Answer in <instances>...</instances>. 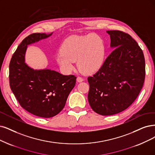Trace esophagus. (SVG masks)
I'll list each match as a JSON object with an SVG mask.
<instances>
[{"mask_svg":"<svg viewBox=\"0 0 155 155\" xmlns=\"http://www.w3.org/2000/svg\"><path fill=\"white\" fill-rule=\"evenodd\" d=\"M77 81L78 82H81L84 81V79H83L82 77H78L77 78Z\"/></svg>","mask_w":155,"mask_h":155,"instance_id":"esophagus-1","label":"esophagus"}]
</instances>
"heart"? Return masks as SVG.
Returning a JSON list of instances; mask_svg holds the SVG:
<instances>
[{"instance_id":"b5f03b06","label":"heart","mask_w":155,"mask_h":155,"mask_svg":"<svg viewBox=\"0 0 155 155\" xmlns=\"http://www.w3.org/2000/svg\"><path fill=\"white\" fill-rule=\"evenodd\" d=\"M105 56L104 42L99 36L94 34L72 35L62 42L56 61L61 70L66 73H70L74 70V62L77 60L80 70L91 74L101 68Z\"/></svg>"}]
</instances>
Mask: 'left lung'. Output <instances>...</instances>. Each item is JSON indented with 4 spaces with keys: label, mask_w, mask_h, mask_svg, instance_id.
Segmentation results:
<instances>
[{
    "label": "left lung",
    "mask_w": 155,
    "mask_h": 155,
    "mask_svg": "<svg viewBox=\"0 0 155 155\" xmlns=\"http://www.w3.org/2000/svg\"><path fill=\"white\" fill-rule=\"evenodd\" d=\"M115 48L89 84L88 101L92 109L110 116L127 109L137 98L145 79V59L138 43L128 34L107 31Z\"/></svg>",
    "instance_id": "1"
}]
</instances>
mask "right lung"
Wrapping results in <instances>:
<instances>
[{
	"label": "right lung",
	"instance_id": "1",
	"mask_svg": "<svg viewBox=\"0 0 155 155\" xmlns=\"http://www.w3.org/2000/svg\"><path fill=\"white\" fill-rule=\"evenodd\" d=\"M52 33H34L19 45L9 63V85L20 105L38 117L56 116L64 107L76 78L45 69L34 70L25 62L27 45L47 38Z\"/></svg>",
	"mask_w": 155,
	"mask_h": 155
}]
</instances>
